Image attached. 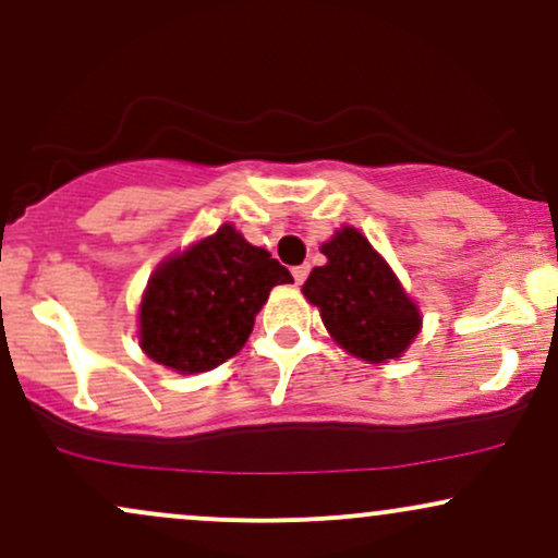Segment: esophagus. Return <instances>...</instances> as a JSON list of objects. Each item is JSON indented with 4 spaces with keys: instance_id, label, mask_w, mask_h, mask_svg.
<instances>
[{
    "instance_id": "esophagus-1",
    "label": "esophagus",
    "mask_w": 558,
    "mask_h": 558,
    "mask_svg": "<svg viewBox=\"0 0 558 558\" xmlns=\"http://www.w3.org/2000/svg\"><path fill=\"white\" fill-rule=\"evenodd\" d=\"M307 274H311V266H294L292 268V277H294V284H303V281L307 279Z\"/></svg>"
}]
</instances>
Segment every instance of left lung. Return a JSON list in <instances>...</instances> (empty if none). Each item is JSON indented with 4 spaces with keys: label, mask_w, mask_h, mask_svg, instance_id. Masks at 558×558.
Listing matches in <instances>:
<instances>
[{
    "label": "left lung",
    "mask_w": 558,
    "mask_h": 558,
    "mask_svg": "<svg viewBox=\"0 0 558 558\" xmlns=\"http://www.w3.org/2000/svg\"><path fill=\"white\" fill-rule=\"evenodd\" d=\"M320 253L326 266L313 268L303 292L318 305L331 337L371 363L402 355L421 331V313L395 271L352 227L333 234Z\"/></svg>",
    "instance_id": "8db88e82"
}]
</instances>
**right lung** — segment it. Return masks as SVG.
<instances>
[{
    "instance_id": "obj_1",
    "label": "right lung",
    "mask_w": 558,
    "mask_h": 558,
    "mask_svg": "<svg viewBox=\"0 0 558 558\" xmlns=\"http://www.w3.org/2000/svg\"><path fill=\"white\" fill-rule=\"evenodd\" d=\"M290 281L271 253L219 227L154 271L141 303L143 352L180 373L211 371L238 355L268 292Z\"/></svg>"
}]
</instances>
